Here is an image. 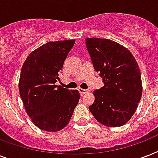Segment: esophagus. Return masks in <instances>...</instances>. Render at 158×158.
Instances as JSON below:
<instances>
[{
	"label": "esophagus",
	"instance_id": "esophagus-1",
	"mask_svg": "<svg viewBox=\"0 0 158 158\" xmlns=\"http://www.w3.org/2000/svg\"><path fill=\"white\" fill-rule=\"evenodd\" d=\"M79 94H81V95H84V94H86L89 93V90H87V89H79Z\"/></svg>",
	"mask_w": 158,
	"mask_h": 158
}]
</instances>
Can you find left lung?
<instances>
[{
  "label": "left lung",
  "mask_w": 158,
  "mask_h": 158,
  "mask_svg": "<svg viewBox=\"0 0 158 158\" xmlns=\"http://www.w3.org/2000/svg\"><path fill=\"white\" fill-rule=\"evenodd\" d=\"M94 67L104 86L94 92L89 110L99 123L119 127L131 119L142 97V81L136 60L124 46L107 38H86Z\"/></svg>",
  "instance_id": "left-lung-1"
}]
</instances>
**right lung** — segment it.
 Segmentation results:
<instances>
[{"instance_id": "obj_1", "label": "right lung", "mask_w": 158, "mask_h": 158, "mask_svg": "<svg viewBox=\"0 0 158 158\" xmlns=\"http://www.w3.org/2000/svg\"><path fill=\"white\" fill-rule=\"evenodd\" d=\"M75 39L49 42L28 55L21 69L19 89L28 115L38 128L56 132L69 124L79 100L78 90L56 85Z\"/></svg>"}]
</instances>
